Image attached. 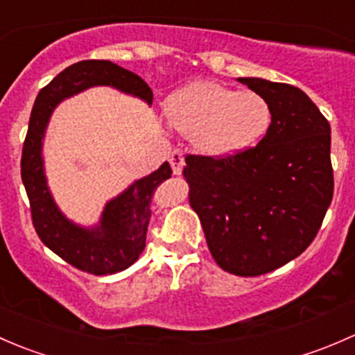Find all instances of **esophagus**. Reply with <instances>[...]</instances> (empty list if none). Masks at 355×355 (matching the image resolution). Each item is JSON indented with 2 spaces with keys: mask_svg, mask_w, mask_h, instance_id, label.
<instances>
[{
  "mask_svg": "<svg viewBox=\"0 0 355 355\" xmlns=\"http://www.w3.org/2000/svg\"><path fill=\"white\" fill-rule=\"evenodd\" d=\"M168 161H170V166H171V170H173V173L180 175L182 168H184V164H185L182 153L178 151V149H175V151L170 155V157H168Z\"/></svg>",
  "mask_w": 355,
  "mask_h": 355,
  "instance_id": "34e87169",
  "label": "esophagus"
}]
</instances>
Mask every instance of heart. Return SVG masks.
<instances>
[{
    "label": "heart",
    "mask_w": 355,
    "mask_h": 355,
    "mask_svg": "<svg viewBox=\"0 0 355 355\" xmlns=\"http://www.w3.org/2000/svg\"><path fill=\"white\" fill-rule=\"evenodd\" d=\"M173 128L191 135L198 151L227 156L256 144L271 121L270 105L256 92H237L218 82L185 85L166 103Z\"/></svg>",
    "instance_id": "obj_1"
}]
</instances>
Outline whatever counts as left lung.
Returning a JSON list of instances; mask_svg holds the SVG:
<instances>
[{
    "label": "left lung",
    "instance_id": "obj_1",
    "mask_svg": "<svg viewBox=\"0 0 355 355\" xmlns=\"http://www.w3.org/2000/svg\"><path fill=\"white\" fill-rule=\"evenodd\" d=\"M270 105L271 123L254 148L185 156L189 204L218 266L259 277L304 252L333 198L330 123L299 87L239 78Z\"/></svg>",
    "mask_w": 355,
    "mask_h": 355
}]
</instances>
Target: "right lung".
Instances as JSON below:
<instances>
[{"instance_id":"add662e5","label":"right lung","mask_w":355,"mask_h":355,"mask_svg":"<svg viewBox=\"0 0 355 355\" xmlns=\"http://www.w3.org/2000/svg\"><path fill=\"white\" fill-rule=\"evenodd\" d=\"M92 85H111L139 96L148 105L153 103L151 87L134 71L125 70L108 60L73 63L60 71L35 98L20 168L31 202L32 225L42 244L77 270L101 277L127 270L141 256L151 216V198L157 185L171 177V168L168 163H163L151 175L137 180L123 194L110 200L103 211L101 225L92 230L77 227L60 213L46 187L41 157L42 137L55 106L62 99Z\"/></svg>"}]
</instances>
